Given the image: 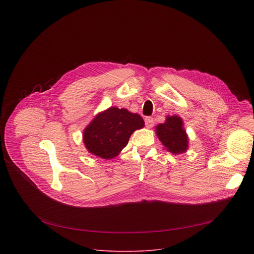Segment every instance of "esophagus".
I'll use <instances>...</instances> for the list:
<instances>
[{
	"instance_id": "1",
	"label": "esophagus",
	"mask_w": 254,
	"mask_h": 254,
	"mask_svg": "<svg viewBox=\"0 0 254 254\" xmlns=\"http://www.w3.org/2000/svg\"><path fill=\"white\" fill-rule=\"evenodd\" d=\"M144 123H146V127L148 128H151L154 126V119L151 117H147L146 119H144Z\"/></svg>"
}]
</instances>
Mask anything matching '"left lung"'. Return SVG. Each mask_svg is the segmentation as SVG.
<instances>
[{
	"mask_svg": "<svg viewBox=\"0 0 254 254\" xmlns=\"http://www.w3.org/2000/svg\"><path fill=\"white\" fill-rule=\"evenodd\" d=\"M156 134L164 149L174 155L183 154L189 149V136L184 122L179 116H167L166 122L155 127Z\"/></svg>",
	"mask_w": 254,
	"mask_h": 254,
	"instance_id": "1",
	"label": "left lung"
}]
</instances>
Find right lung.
Wrapping results in <instances>:
<instances>
[{
	"label": "right lung",
	"instance_id": "obj_1",
	"mask_svg": "<svg viewBox=\"0 0 254 254\" xmlns=\"http://www.w3.org/2000/svg\"><path fill=\"white\" fill-rule=\"evenodd\" d=\"M144 127L137 114L111 106L98 113L83 130V142L89 154L111 160L121 154L131 133Z\"/></svg>",
	"mask_w": 254,
	"mask_h": 254
}]
</instances>
